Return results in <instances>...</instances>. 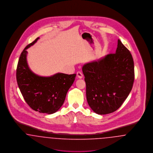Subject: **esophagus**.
Returning a JSON list of instances; mask_svg holds the SVG:
<instances>
[{"label":"esophagus","instance_id":"esophagus-1","mask_svg":"<svg viewBox=\"0 0 153 153\" xmlns=\"http://www.w3.org/2000/svg\"><path fill=\"white\" fill-rule=\"evenodd\" d=\"M77 76L79 79H82V77H83V75L81 72H77Z\"/></svg>","mask_w":153,"mask_h":153}]
</instances>
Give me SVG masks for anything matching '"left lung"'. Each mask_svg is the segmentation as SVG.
<instances>
[{"label": "left lung", "instance_id": "left-lung-1", "mask_svg": "<svg viewBox=\"0 0 153 153\" xmlns=\"http://www.w3.org/2000/svg\"><path fill=\"white\" fill-rule=\"evenodd\" d=\"M117 51L84 64L88 105L99 115L117 111L131 92L134 81V61L130 51L118 39Z\"/></svg>", "mask_w": 153, "mask_h": 153}]
</instances>
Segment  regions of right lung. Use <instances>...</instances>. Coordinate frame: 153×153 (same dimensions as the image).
<instances>
[{"label": "right lung", "mask_w": 153, "mask_h": 153, "mask_svg": "<svg viewBox=\"0 0 153 153\" xmlns=\"http://www.w3.org/2000/svg\"><path fill=\"white\" fill-rule=\"evenodd\" d=\"M39 39L38 37L22 51L16 69V80L25 100L32 109L40 113L52 114L64 104L76 74L57 73L45 77L34 73L27 64L26 50Z\"/></svg>", "instance_id": "add662e5"}]
</instances>
